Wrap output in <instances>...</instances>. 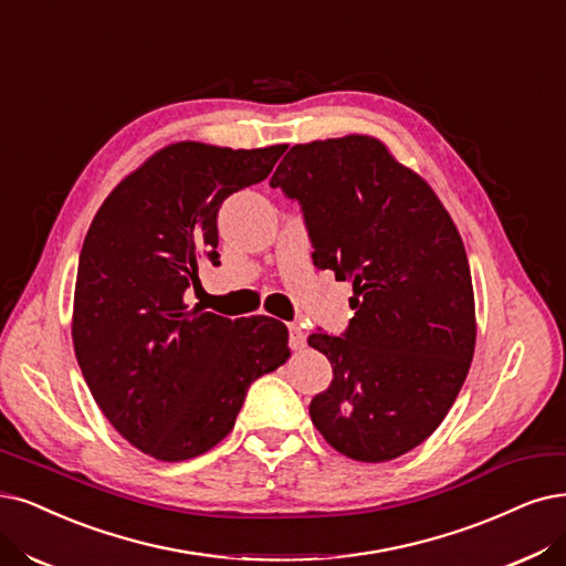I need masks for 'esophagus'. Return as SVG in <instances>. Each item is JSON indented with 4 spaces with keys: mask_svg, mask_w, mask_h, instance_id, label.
I'll list each match as a JSON object with an SVG mask.
<instances>
[{
    "mask_svg": "<svg viewBox=\"0 0 566 566\" xmlns=\"http://www.w3.org/2000/svg\"><path fill=\"white\" fill-rule=\"evenodd\" d=\"M289 343L294 349H303L307 343V333L298 324H289Z\"/></svg>",
    "mask_w": 566,
    "mask_h": 566,
    "instance_id": "1",
    "label": "esophagus"
}]
</instances>
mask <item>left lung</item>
Wrapping results in <instances>:
<instances>
[{"mask_svg": "<svg viewBox=\"0 0 566 566\" xmlns=\"http://www.w3.org/2000/svg\"><path fill=\"white\" fill-rule=\"evenodd\" d=\"M270 186L298 200L315 265L354 291L343 338H307L333 366L312 424L357 462L410 452L443 422L475 349L457 226L431 186L368 135L291 146Z\"/></svg>", "mask_w": 566, "mask_h": 566, "instance_id": "1", "label": "left lung"}]
</instances>
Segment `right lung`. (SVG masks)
I'll return each instance as SVG.
<instances>
[{"mask_svg": "<svg viewBox=\"0 0 566 566\" xmlns=\"http://www.w3.org/2000/svg\"><path fill=\"white\" fill-rule=\"evenodd\" d=\"M286 144L177 142L125 177L83 240L72 340L95 403L144 454L184 462L230 433L249 385L289 359L270 317L188 307L198 261L219 263L221 202L263 181Z\"/></svg>", "mask_w": 566, "mask_h": 566, "instance_id": "right-lung-1", "label": "right lung"}]
</instances>
